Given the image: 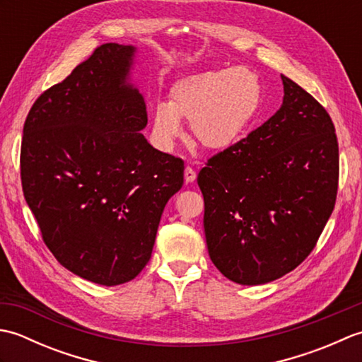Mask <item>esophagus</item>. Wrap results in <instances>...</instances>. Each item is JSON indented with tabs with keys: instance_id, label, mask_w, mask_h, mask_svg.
I'll use <instances>...</instances> for the list:
<instances>
[{
	"instance_id": "1",
	"label": "esophagus",
	"mask_w": 362,
	"mask_h": 362,
	"mask_svg": "<svg viewBox=\"0 0 362 362\" xmlns=\"http://www.w3.org/2000/svg\"><path fill=\"white\" fill-rule=\"evenodd\" d=\"M183 175H185V182L187 183H193L196 180V171L191 166L185 168V173H183Z\"/></svg>"
}]
</instances>
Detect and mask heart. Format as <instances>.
<instances>
[{"mask_svg": "<svg viewBox=\"0 0 362 362\" xmlns=\"http://www.w3.org/2000/svg\"><path fill=\"white\" fill-rule=\"evenodd\" d=\"M261 96L258 76L244 66L188 76L169 90L168 104L153 109L152 136L161 149H171L182 134L180 119H185L199 146L227 149L255 118Z\"/></svg>", "mask_w": 362, "mask_h": 362, "instance_id": "heart-1", "label": "heart"}]
</instances>
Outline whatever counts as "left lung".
<instances>
[{"instance_id": "1", "label": "left lung", "mask_w": 362, "mask_h": 362, "mask_svg": "<svg viewBox=\"0 0 362 362\" xmlns=\"http://www.w3.org/2000/svg\"><path fill=\"white\" fill-rule=\"evenodd\" d=\"M283 105L197 175L209 253L240 284L280 279L316 247L336 204L339 146L324 105L281 74Z\"/></svg>"}]
</instances>
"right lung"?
Wrapping results in <instances>:
<instances>
[{
  "label": "right lung",
  "mask_w": 362,
  "mask_h": 362,
  "mask_svg": "<svg viewBox=\"0 0 362 362\" xmlns=\"http://www.w3.org/2000/svg\"><path fill=\"white\" fill-rule=\"evenodd\" d=\"M135 48L98 46L37 98L23 127V194L43 243L68 271L104 286L151 259L183 160L153 149L143 96L126 82Z\"/></svg>",
  "instance_id": "obj_1"
}]
</instances>
